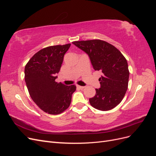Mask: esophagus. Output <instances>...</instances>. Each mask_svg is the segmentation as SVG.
I'll use <instances>...</instances> for the list:
<instances>
[{"label": "esophagus", "mask_w": 156, "mask_h": 156, "mask_svg": "<svg viewBox=\"0 0 156 156\" xmlns=\"http://www.w3.org/2000/svg\"><path fill=\"white\" fill-rule=\"evenodd\" d=\"M77 87L80 89H83L84 88V87H83V86H79V85H77Z\"/></svg>", "instance_id": "1"}]
</instances>
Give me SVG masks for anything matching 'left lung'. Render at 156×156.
I'll use <instances>...</instances> for the list:
<instances>
[{
    "label": "left lung",
    "instance_id": "obj_1",
    "mask_svg": "<svg viewBox=\"0 0 156 156\" xmlns=\"http://www.w3.org/2000/svg\"><path fill=\"white\" fill-rule=\"evenodd\" d=\"M88 55L93 68L103 73L100 88L89 99L90 105L100 111H109L122 101L128 87L129 72L126 58L115 46L100 40L73 41Z\"/></svg>",
    "mask_w": 156,
    "mask_h": 156
}]
</instances>
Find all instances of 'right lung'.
<instances>
[{"instance_id": "1", "label": "right lung", "mask_w": 156, "mask_h": 156, "mask_svg": "<svg viewBox=\"0 0 156 156\" xmlns=\"http://www.w3.org/2000/svg\"><path fill=\"white\" fill-rule=\"evenodd\" d=\"M71 44L49 46L32 56L25 68V81L32 100L41 110L58 115L69 107L75 85L55 81Z\"/></svg>"}]
</instances>
